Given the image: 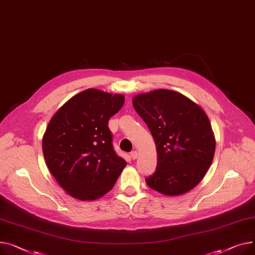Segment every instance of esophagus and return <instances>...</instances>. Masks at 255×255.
<instances>
[{
  "instance_id": "esophagus-1",
  "label": "esophagus",
  "mask_w": 255,
  "mask_h": 255,
  "mask_svg": "<svg viewBox=\"0 0 255 255\" xmlns=\"http://www.w3.org/2000/svg\"><path fill=\"white\" fill-rule=\"evenodd\" d=\"M138 156V152L137 151H131L130 152V158L131 159H136Z\"/></svg>"
}]
</instances>
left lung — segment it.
I'll list each match as a JSON object with an SVG mask.
<instances>
[{"mask_svg":"<svg viewBox=\"0 0 255 255\" xmlns=\"http://www.w3.org/2000/svg\"><path fill=\"white\" fill-rule=\"evenodd\" d=\"M132 105L156 145V170L145 179L147 185L166 196H179L197 186L215 152L214 134L204 110L169 89L138 95Z\"/></svg>","mask_w":255,"mask_h":255,"instance_id":"left-lung-1","label":"left lung"}]
</instances>
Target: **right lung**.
Returning <instances> with one entry per match:
<instances>
[{
    "label": "right lung",
    "instance_id": "add662e5",
    "mask_svg": "<svg viewBox=\"0 0 255 255\" xmlns=\"http://www.w3.org/2000/svg\"><path fill=\"white\" fill-rule=\"evenodd\" d=\"M125 97L88 88L74 96L53 115L42 148L47 167L71 197L93 201L115 184L127 161L113 148L108 127Z\"/></svg>",
    "mask_w": 255,
    "mask_h": 255
}]
</instances>
